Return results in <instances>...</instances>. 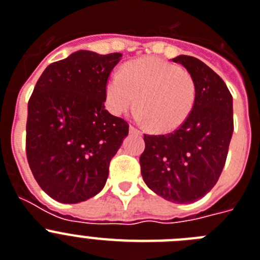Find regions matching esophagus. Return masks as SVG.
I'll return each instance as SVG.
<instances>
[{
  "label": "esophagus",
  "instance_id": "esophagus-1",
  "mask_svg": "<svg viewBox=\"0 0 260 260\" xmlns=\"http://www.w3.org/2000/svg\"><path fill=\"white\" fill-rule=\"evenodd\" d=\"M129 133H133V135H140V131L137 128H135L133 125H129Z\"/></svg>",
  "mask_w": 260,
  "mask_h": 260
}]
</instances>
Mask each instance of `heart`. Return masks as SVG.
I'll list each match as a JSON object with an SVG mask.
<instances>
[{
    "label": "heart",
    "instance_id": "1",
    "mask_svg": "<svg viewBox=\"0 0 260 260\" xmlns=\"http://www.w3.org/2000/svg\"><path fill=\"white\" fill-rule=\"evenodd\" d=\"M111 111L125 114L137 106L139 120L155 132L177 129L188 119L196 101L192 76L162 58H141L125 65L107 82Z\"/></svg>",
    "mask_w": 260,
    "mask_h": 260
}]
</instances>
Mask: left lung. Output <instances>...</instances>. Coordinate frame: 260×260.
Here are the masks:
<instances>
[{"instance_id":"obj_1","label":"left lung","mask_w":260,"mask_h":260,"mask_svg":"<svg viewBox=\"0 0 260 260\" xmlns=\"http://www.w3.org/2000/svg\"><path fill=\"white\" fill-rule=\"evenodd\" d=\"M196 85L188 119L168 135H144L141 175L153 192L173 203H192L217 183L233 135V98L225 82L208 65L180 55Z\"/></svg>"}]
</instances>
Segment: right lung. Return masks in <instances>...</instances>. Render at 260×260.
<instances>
[{"instance_id":"1","label":"right lung","mask_w":260,"mask_h":260,"mask_svg":"<svg viewBox=\"0 0 260 260\" xmlns=\"http://www.w3.org/2000/svg\"><path fill=\"white\" fill-rule=\"evenodd\" d=\"M121 53L77 51L48 65L35 85L26 125L27 161L40 188L76 204L105 187L128 123L105 108L106 85Z\"/></svg>"}]
</instances>
